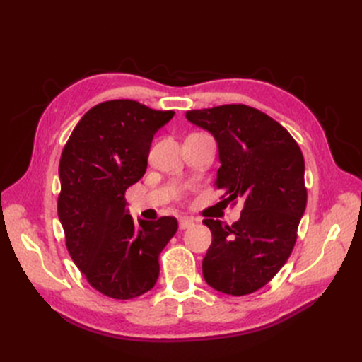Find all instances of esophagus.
Listing matches in <instances>:
<instances>
[{
	"label": "esophagus",
	"mask_w": 362,
	"mask_h": 362,
	"mask_svg": "<svg viewBox=\"0 0 362 362\" xmlns=\"http://www.w3.org/2000/svg\"><path fill=\"white\" fill-rule=\"evenodd\" d=\"M193 225H194V221L190 217L180 218V229H187V228H192Z\"/></svg>",
	"instance_id": "obj_1"
}]
</instances>
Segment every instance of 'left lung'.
<instances>
[{
    "label": "left lung",
    "mask_w": 362,
    "mask_h": 362,
    "mask_svg": "<svg viewBox=\"0 0 362 362\" xmlns=\"http://www.w3.org/2000/svg\"><path fill=\"white\" fill-rule=\"evenodd\" d=\"M185 117L217 141L216 187L228 202L245 201L233 225L204 221L213 235L204 278L225 294H250L286 264L298 238L306 206L302 151L275 119L245 104L190 110Z\"/></svg>",
    "instance_id": "obj_1"
}]
</instances>
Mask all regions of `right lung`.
Wrapping results in <instances>:
<instances>
[{
	"mask_svg": "<svg viewBox=\"0 0 362 362\" xmlns=\"http://www.w3.org/2000/svg\"><path fill=\"white\" fill-rule=\"evenodd\" d=\"M175 112L133 100L92 107L60 157L57 211L71 258L107 298L128 300L156 286L158 257L178 229L172 216L134 223L125 192L144 177L152 139Z\"/></svg>",
	"mask_w": 362,
	"mask_h": 362,
	"instance_id": "1",
	"label": "right lung"
}]
</instances>
